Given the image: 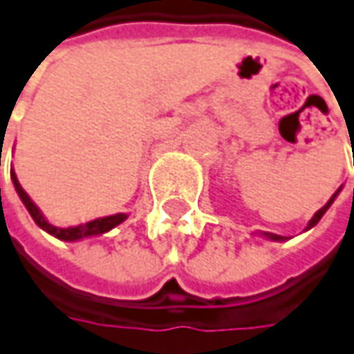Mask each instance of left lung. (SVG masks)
Listing matches in <instances>:
<instances>
[{
  "label": "left lung",
  "mask_w": 354,
  "mask_h": 354,
  "mask_svg": "<svg viewBox=\"0 0 354 354\" xmlns=\"http://www.w3.org/2000/svg\"><path fill=\"white\" fill-rule=\"evenodd\" d=\"M337 194H339V189H337V192H335V194H333V196H331V199H329L328 203H326V205H324V207L319 209L318 213H316V215L312 217V221H310V223H308V228H310V227H314V225L318 223L319 218L324 217V213H326V211H328V209H329V205L333 203V199H335V196H337ZM266 236L271 238V240H285V236H279V234H269V232H268V234H266Z\"/></svg>",
  "instance_id": "left-lung-1"
}]
</instances>
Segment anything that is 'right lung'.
Here are the masks:
<instances>
[{
  "label": "right lung",
  "instance_id": "1",
  "mask_svg": "<svg viewBox=\"0 0 354 354\" xmlns=\"http://www.w3.org/2000/svg\"><path fill=\"white\" fill-rule=\"evenodd\" d=\"M11 178H13V184H15V189L19 197H21V201L25 203V207L28 209V213H30V217L35 218V223L38 227H42L46 232H50V234H54L59 240H79V238H85V236H95V234H104L106 230L110 228H114L116 225H120L122 221H126V213H118V215H110V217L104 218H95V221H91V223H85V225H79V227H69V228H59L54 227V225H50L44 217H42V213L38 211L35 203L30 201V197L26 196V192L21 187L19 184V180L13 174V170H11Z\"/></svg>",
  "mask_w": 354,
  "mask_h": 354
}]
</instances>
